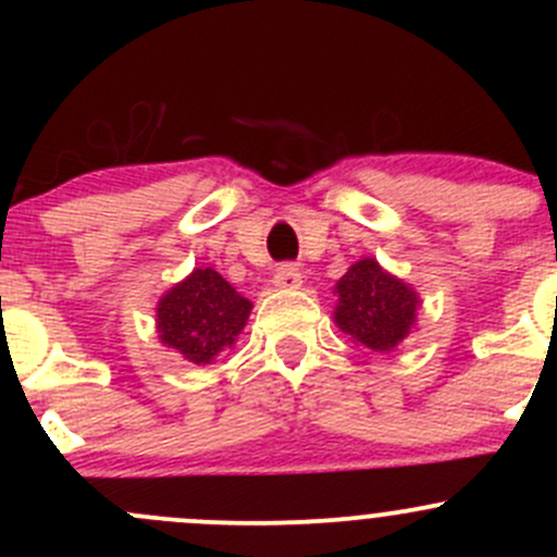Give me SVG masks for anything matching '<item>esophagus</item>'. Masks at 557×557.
I'll use <instances>...</instances> for the list:
<instances>
[{
  "label": "esophagus",
  "mask_w": 557,
  "mask_h": 557,
  "mask_svg": "<svg viewBox=\"0 0 557 557\" xmlns=\"http://www.w3.org/2000/svg\"><path fill=\"white\" fill-rule=\"evenodd\" d=\"M301 283H305V274H301V269L296 263H280L274 269V285L277 288H299Z\"/></svg>",
  "instance_id": "esophagus-1"
}]
</instances>
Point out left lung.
<instances>
[{
	"label": "left lung",
	"instance_id": "8db88e82",
	"mask_svg": "<svg viewBox=\"0 0 557 557\" xmlns=\"http://www.w3.org/2000/svg\"><path fill=\"white\" fill-rule=\"evenodd\" d=\"M339 305L334 320L345 334L372 350H391L409 334L418 296L401 280L380 269L374 258L352 263L336 283Z\"/></svg>",
	"mask_w": 557,
	"mask_h": 557
}]
</instances>
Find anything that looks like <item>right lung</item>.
I'll use <instances>...</instances> for the list:
<instances>
[{
	"mask_svg": "<svg viewBox=\"0 0 557 557\" xmlns=\"http://www.w3.org/2000/svg\"><path fill=\"white\" fill-rule=\"evenodd\" d=\"M250 307L215 269H194L159 301L161 342L188 361L210 363L234 345Z\"/></svg>",
	"mask_w": 557,
	"mask_h": 557,
	"instance_id": "obj_1",
	"label": "right lung"
}]
</instances>
